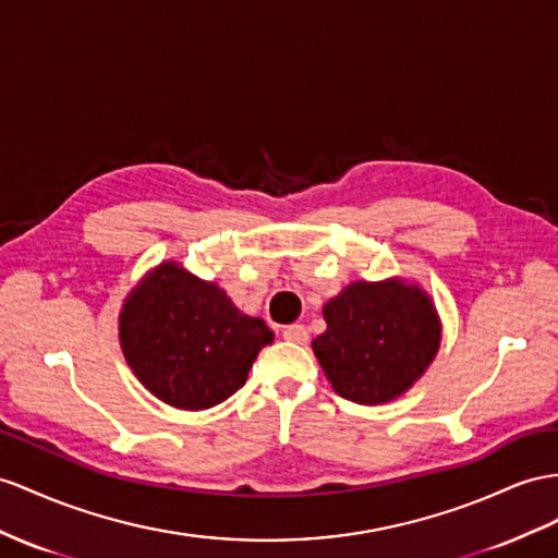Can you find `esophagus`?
<instances>
[{
    "label": "esophagus",
    "instance_id": "obj_1",
    "mask_svg": "<svg viewBox=\"0 0 558 558\" xmlns=\"http://www.w3.org/2000/svg\"><path fill=\"white\" fill-rule=\"evenodd\" d=\"M282 337L288 339V341H292V344H306L308 341V330L304 325H299V323H294V325H288L282 330Z\"/></svg>",
    "mask_w": 558,
    "mask_h": 558
}]
</instances>
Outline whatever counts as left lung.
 Masks as SVG:
<instances>
[{"label":"left lung","instance_id":"obj_1","mask_svg":"<svg viewBox=\"0 0 558 558\" xmlns=\"http://www.w3.org/2000/svg\"><path fill=\"white\" fill-rule=\"evenodd\" d=\"M313 353L347 401L379 405L412 389L440 347L434 299L417 282L355 280L323 306Z\"/></svg>","mask_w":558,"mask_h":558}]
</instances>
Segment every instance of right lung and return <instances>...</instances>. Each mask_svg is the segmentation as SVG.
Here are the masks:
<instances>
[{"label": "right lung", "instance_id": "right-lung-1", "mask_svg": "<svg viewBox=\"0 0 558 558\" xmlns=\"http://www.w3.org/2000/svg\"><path fill=\"white\" fill-rule=\"evenodd\" d=\"M118 323L126 365L155 398L179 410L223 403L274 341L268 325L242 313L217 282L171 259L134 284Z\"/></svg>", "mask_w": 558, "mask_h": 558}]
</instances>
